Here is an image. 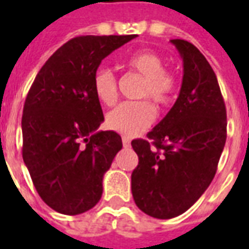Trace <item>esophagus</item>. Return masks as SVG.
I'll return each mask as SVG.
<instances>
[{
	"label": "esophagus",
	"mask_w": 249,
	"mask_h": 249,
	"mask_svg": "<svg viewBox=\"0 0 249 249\" xmlns=\"http://www.w3.org/2000/svg\"><path fill=\"white\" fill-rule=\"evenodd\" d=\"M123 145H124V148H130L129 139H126V137H123Z\"/></svg>",
	"instance_id": "esophagus-1"
}]
</instances>
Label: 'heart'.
I'll return each mask as SVG.
<instances>
[{"mask_svg":"<svg viewBox=\"0 0 249 249\" xmlns=\"http://www.w3.org/2000/svg\"><path fill=\"white\" fill-rule=\"evenodd\" d=\"M125 66L129 71L142 76V84L139 96L151 98L159 107H165L175 97L178 78L172 71L165 68V60L152 51L137 52L126 57ZM93 92L98 101L107 107L116 103L117 78L108 68H98L93 74ZM156 119V109L148 100L126 101L120 104L107 116L109 129L120 135L133 137L148 129Z\"/></svg>","mask_w":249,"mask_h":249,"instance_id":"b5f03b06","label":"heart"}]
</instances>
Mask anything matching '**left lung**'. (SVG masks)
Returning <instances> with one entry per match:
<instances>
[{
  "instance_id": "1",
  "label": "left lung",
  "mask_w": 249,
  "mask_h": 249,
  "mask_svg": "<svg viewBox=\"0 0 249 249\" xmlns=\"http://www.w3.org/2000/svg\"><path fill=\"white\" fill-rule=\"evenodd\" d=\"M183 58L178 97L167 116L132 148L136 205L156 219H172L197 201L213 180L227 139V110L213 69L196 46L171 40Z\"/></svg>"
}]
</instances>
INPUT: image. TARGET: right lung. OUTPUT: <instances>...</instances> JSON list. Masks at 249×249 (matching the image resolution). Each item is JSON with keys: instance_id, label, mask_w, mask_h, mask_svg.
Instances as JSON below:
<instances>
[{"instance_id": "right-lung-1", "label": "right lung", "mask_w": 249, "mask_h": 249, "mask_svg": "<svg viewBox=\"0 0 249 249\" xmlns=\"http://www.w3.org/2000/svg\"><path fill=\"white\" fill-rule=\"evenodd\" d=\"M136 35L80 36L44 64L26 96L22 159L40 197L56 212L78 214L100 201L104 173L123 148L119 133L100 130L93 92L101 61Z\"/></svg>"}]
</instances>
